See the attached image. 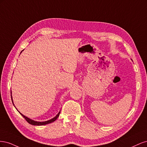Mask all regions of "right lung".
<instances>
[{"label":"right lung","mask_w":147,"mask_h":147,"mask_svg":"<svg viewBox=\"0 0 147 147\" xmlns=\"http://www.w3.org/2000/svg\"><path fill=\"white\" fill-rule=\"evenodd\" d=\"M21 51V52H22ZM11 100H12V102H13V104L14 105V104H13V99H12V96H11ZM19 112V111H18ZM60 112H61V111L60 112L58 113V114H57L56 116L55 117H54L53 118H52V119H50V120H48V121H43V122H39V121H34V120H32V119H30V118H28L27 117H26V116H24V115H23L22 113H21L20 112H19V113L22 115V116H23L24 118H25V119L26 120V121H27L29 124H32V125H34V126H42V125H45V124H49V123H53V122H54L55 120H56V119L58 118V117L59 116V113H60Z\"/></svg>","instance_id":"obj_1"}]
</instances>
